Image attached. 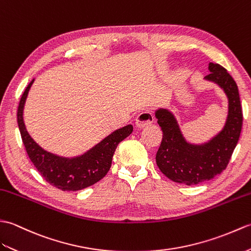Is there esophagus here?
I'll use <instances>...</instances> for the list:
<instances>
[{
    "label": "esophagus",
    "mask_w": 251,
    "mask_h": 251,
    "mask_svg": "<svg viewBox=\"0 0 251 251\" xmlns=\"http://www.w3.org/2000/svg\"><path fill=\"white\" fill-rule=\"evenodd\" d=\"M153 114L150 110H144L140 113L136 117L135 124L138 127H144L151 124L153 121Z\"/></svg>",
    "instance_id": "obj_1"
}]
</instances>
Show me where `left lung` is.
<instances>
[{"mask_svg": "<svg viewBox=\"0 0 251 251\" xmlns=\"http://www.w3.org/2000/svg\"><path fill=\"white\" fill-rule=\"evenodd\" d=\"M208 69L210 73L205 76V79L218 83L229 99L226 126L213 140L203 145L189 144L170 111L166 109L155 111L158 124L163 132L155 155L157 165L171 180L188 186L209 180L226 170L237 145L243 126L242 105L235 80L218 63H209Z\"/></svg>", "mask_w": 251, "mask_h": 251, "instance_id": "1", "label": "left lung"}]
</instances>
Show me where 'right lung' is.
<instances>
[{
	"instance_id": "1",
	"label": "right lung",
	"mask_w": 251,
	"mask_h": 251,
	"mask_svg": "<svg viewBox=\"0 0 251 251\" xmlns=\"http://www.w3.org/2000/svg\"><path fill=\"white\" fill-rule=\"evenodd\" d=\"M33 79L20 99L17 121L26 153L41 175L50 185L62 191H78L101 180L107 174L118 144L129 136L133 126L127 125L105 137L97 146L76 158H61L45 151L32 140L24 122V106Z\"/></svg>"
}]
</instances>
